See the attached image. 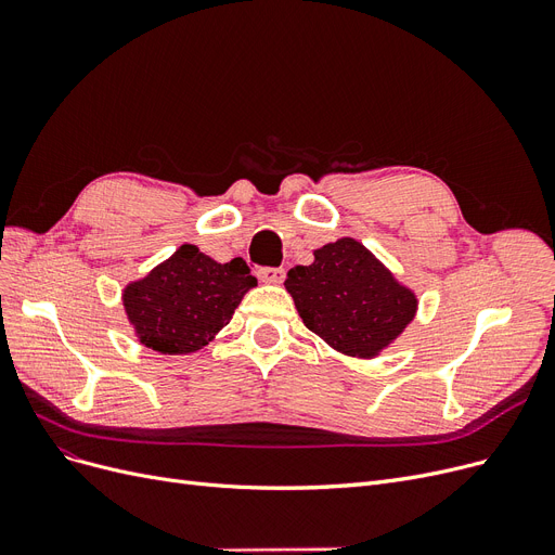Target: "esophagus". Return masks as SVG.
<instances>
[{"instance_id": "1", "label": "esophagus", "mask_w": 555, "mask_h": 555, "mask_svg": "<svg viewBox=\"0 0 555 555\" xmlns=\"http://www.w3.org/2000/svg\"><path fill=\"white\" fill-rule=\"evenodd\" d=\"M256 274L264 283H281L285 279V270L283 268H258Z\"/></svg>"}]
</instances>
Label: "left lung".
Listing matches in <instances>:
<instances>
[{"label":"left lung","mask_w":555,"mask_h":555,"mask_svg":"<svg viewBox=\"0 0 555 555\" xmlns=\"http://www.w3.org/2000/svg\"><path fill=\"white\" fill-rule=\"evenodd\" d=\"M304 324L333 349L370 358L415 318L417 299L351 237L324 245L285 279Z\"/></svg>","instance_id":"obj_1"}]
</instances>
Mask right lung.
I'll use <instances>...</instances> for the list:
<instances>
[{
    "label": "right lung",
    "instance_id": "right-lung-1",
    "mask_svg": "<svg viewBox=\"0 0 555 555\" xmlns=\"http://www.w3.org/2000/svg\"><path fill=\"white\" fill-rule=\"evenodd\" d=\"M256 285L243 258L215 262L195 245L125 291V306L140 343L160 353H190L208 345L249 287Z\"/></svg>",
    "mask_w": 555,
    "mask_h": 555
}]
</instances>
